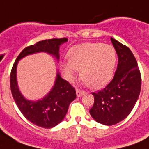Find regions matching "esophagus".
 Here are the masks:
<instances>
[{
  "label": "esophagus",
  "mask_w": 149,
  "mask_h": 149,
  "mask_svg": "<svg viewBox=\"0 0 149 149\" xmlns=\"http://www.w3.org/2000/svg\"><path fill=\"white\" fill-rule=\"evenodd\" d=\"M76 93H77V96L78 97H82V96L84 95V93H85L84 91L81 90V89H77V92H76Z\"/></svg>",
  "instance_id": "1"
}]
</instances>
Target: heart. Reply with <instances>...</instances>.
I'll return each instance as SVG.
<instances>
[{
    "label": "heart",
    "mask_w": 149,
    "mask_h": 149,
    "mask_svg": "<svg viewBox=\"0 0 149 149\" xmlns=\"http://www.w3.org/2000/svg\"><path fill=\"white\" fill-rule=\"evenodd\" d=\"M68 63L62 65L68 79H72L76 70L80 78L93 88H100L111 80L116 63V52L109 45L84 43L75 45L67 54Z\"/></svg>",
    "instance_id": "obj_1"
}]
</instances>
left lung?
Segmentation results:
<instances>
[{
  "label": "left lung",
  "mask_w": 149,
  "mask_h": 149,
  "mask_svg": "<svg viewBox=\"0 0 149 149\" xmlns=\"http://www.w3.org/2000/svg\"><path fill=\"white\" fill-rule=\"evenodd\" d=\"M118 56V65L112 80L101 90L93 93L92 117L100 124L113 125L125 119L141 93V76L135 56L128 47L111 37Z\"/></svg>",
  "instance_id": "8db88e82"
}]
</instances>
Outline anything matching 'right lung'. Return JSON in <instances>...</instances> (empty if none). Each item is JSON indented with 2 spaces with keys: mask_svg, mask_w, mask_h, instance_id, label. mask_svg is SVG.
Returning a JSON list of instances; mask_svg holds the SVG:
<instances>
[{
  "mask_svg": "<svg viewBox=\"0 0 149 149\" xmlns=\"http://www.w3.org/2000/svg\"><path fill=\"white\" fill-rule=\"evenodd\" d=\"M67 38L44 40L22 50L16 59L10 73V88L15 102L28 120L44 128L57 125L65 118L69 104L76 99V90L69 82L61 77L59 72L54 86L42 100H28L21 95L17 82V66L19 60L35 52H45L59 59V48Z\"/></svg>",
  "mask_w": 149,
  "mask_h": 149,
  "instance_id": "right-lung-1",
  "label": "right lung"
}]
</instances>
